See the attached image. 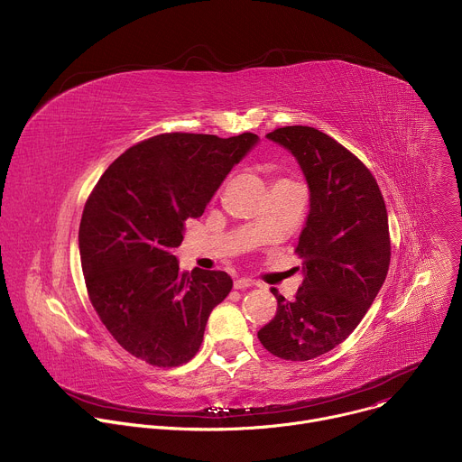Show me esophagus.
Returning a JSON list of instances; mask_svg holds the SVG:
<instances>
[{
    "mask_svg": "<svg viewBox=\"0 0 462 462\" xmlns=\"http://www.w3.org/2000/svg\"><path fill=\"white\" fill-rule=\"evenodd\" d=\"M255 283L252 282V280H248V278H237L236 282H234V289H237V291H241V289H250V287H254Z\"/></svg>",
    "mask_w": 462,
    "mask_h": 462,
    "instance_id": "34e87169",
    "label": "esophagus"
}]
</instances>
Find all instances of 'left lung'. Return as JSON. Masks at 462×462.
I'll use <instances>...</instances> for the list:
<instances>
[{"instance_id":"obj_1","label":"left lung","mask_w":462,"mask_h":462,"mask_svg":"<svg viewBox=\"0 0 462 462\" xmlns=\"http://www.w3.org/2000/svg\"><path fill=\"white\" fill-rule=\"evenodd\" d=\"M298 161L309 216L296 246L303 283L292 301L273 291L276 316L257 338L274 356L312 360L342 344L365 316L389 271V225L371 171L333 137L309 125L267 135Z\"/></svg>"}]
</instances>
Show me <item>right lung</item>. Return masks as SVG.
Instances as JSON below:
<instances>
[{
  "instance_id": "add662e5",
  "label": "right lung",
  "mask_w": 462,
  "mask_h": 462,
  "mask_svg": "<svg viewBox=\"0 0 462 462\" xmlns=\"http://www.w3.org/2000/svg\"><path fill=\"white\" fill-rule=\"evenodd\" d=\"M257 141L254 134L157 135L131 146L97 182L80 221V261L97 314L127 353L175 367L199 351L232 278L223 271L180 273L173 248L184 239L186 219L203 216Z\"/></svg>"
}]
</instances>
